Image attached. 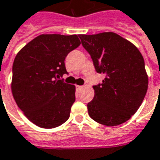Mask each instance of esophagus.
Here are the masks:
<instances>
[{"label": "esophagus", "instance_id": "esophagus-1", "mask_svg": "<svg viewBox=\"0 0 160 160\" xmlns=\"http://www.w3.org/2000/svg\"><path fill=\"white\" fill-rule=\"evenodd\" d=\"M83 88H84L83 86H76V90L78 92H80V90H82Z\"/></svg>", "mask_w": 160, "mask_h": 160}]
</instances>
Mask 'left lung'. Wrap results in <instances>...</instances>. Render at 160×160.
I'll return each instance as SVG.
<instances>
[{
  "label": "left lung",
  "instance_id": "1",
  "mask_svg": "<svg viewBox=\"0 0 160 160\" xmlns=\"http://www.w3.org/2000/svg\"><path fill=\"white\" fill-rule=\"evenodd\" d=\"M79 37L96 72L106 75L102 83L93 86L88 114L108 127L126 122L140 107L148 88L142 54L132 43L112 32Z\"/></svg>",
  "mask_w": 160,
  "mask_h": 160
}]
</instances>
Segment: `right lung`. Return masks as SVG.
Masks as SVG:
<instances>
[{
    "label": "right lung",
    "mask_w": 160,
    "mask_h": 160,
    "mask_svg": "<svg viewBox=\"0 0 160 160\" xmlns=\"http://www.w3.org/2000/svg\"><path fill=\"white\" fill-rule=\"evenodd\" d=\"M80 45L76 34H41L15 56L12 93L19 108L37 127L54 128L68 119L75 87L60 78L68 73L67 55Z\"/></svg>",
    "instance_id": "obj_1"
}]
</instances>
